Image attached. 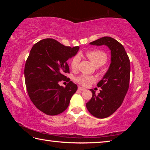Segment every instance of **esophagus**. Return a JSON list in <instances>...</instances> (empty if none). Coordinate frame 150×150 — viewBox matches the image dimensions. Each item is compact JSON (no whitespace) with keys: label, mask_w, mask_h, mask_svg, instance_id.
<instances>
[{"label":"esophagus","mask_w":150,"mask_h":150,"mask_svg":"<svg viewBox=\"0 0 150 150\" xmlns=\"http://www.w3.org/2000/svg\"><path fill=\"white\" fill-rule=\"evenodd\" d=\"M78 89L80 90V91H85V88H83V87H78Z\"/></svg>","instance_id":"34e87169"}]
</instances>
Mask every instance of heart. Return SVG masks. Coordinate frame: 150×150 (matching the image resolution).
<instances>
[{
    "label": "heart",
    "mask_w": 150,
    "mask_h": 150,
    "mask_svg": "<svg viewBox=\"0 0 150 150\" xmlns=\"http://www.w3.org/2000/svg\"><path fill=\"white\" fill-rule=\"evenodd\" d=\"M86 55L91 62L93 63L96 67H100L103 65L107 61V55L101 50H91L86 53ZM81 59L80 55L77 54L71 60L70 66L73 70H75L78 67L79 63ZM76 81L83 86L87 85L88 83L93 82L94 79L89 76L81 75L75 79Z\"/></svg>",
    "instance_id": "b5f03b06"
}]
</instances>
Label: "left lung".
Here are the masks:
<instances>
[{
  "mask_svg": "<svg viewBox=\"0 0 150 150\" xmlns=\"http://www.w3.org/2000/svg\"><path fill=\"white\" fill-rule=\"evenodd\" d=\"M93 45H106L110 50L111 63L103 79L98 83L100 93L93 96L86 104L88 112L98 118L110 116L121 106L129 88L130 63L125 49L112 38L105 36L90 43Z\"/></svg>",
  "mask_w": 150,
  "mask_h": 150,
  "instance_id": "8db88e82",
  "label": "left lung"
}]
</instances>
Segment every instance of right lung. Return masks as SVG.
Wrapping results in <instances>:
<instances>
[{
    "label": "right lung",
    "instance_id": "obj_1",
    "mask_svg": "<svg viewBox=\"0 0 150 150\" xmlns=\"http://www.w3.org/2000/svg\"><path fill=\"white\" fill-rule=\"evenodd\" d=\"M79 47L65 46L52 38L44 39L33 45L24 67L25 83L30 100L45 115L54 116L65 111L77 90L70 79L63 88L59 82L69 73L67 61L77 54Z\"/></svg>",
    "mask_w": 150,
    "mask_h": 150
}]
</instances>
